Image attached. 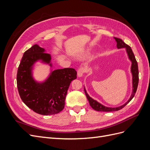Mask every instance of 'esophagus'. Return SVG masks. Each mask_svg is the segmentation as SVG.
Here are the masks:
<instances>
[{
	"mask_svg": "<svg viewBox=\"0 0 150 150\" xmlns=\"http://www.w3.org/2000/svg\"><path fill=\"white\" fill-rule=\"evenodd\" d=\"M85 71H86L85 68H84V67L79 68V69L78 70V76L79 77V78L82 77L85 72Z\"/></svg>",
	"mask_w": 150,
	"mask_h": 150,
	"instance_id": "1",
	"label": "esophagus"
}]
</instances>
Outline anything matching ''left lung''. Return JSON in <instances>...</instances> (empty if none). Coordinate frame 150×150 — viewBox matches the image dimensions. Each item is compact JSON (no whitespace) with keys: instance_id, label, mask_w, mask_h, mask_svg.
<instances>
[{"instance_id":"obj_1","label":"left lung","mask_w":150,"mask_h":150,"mask_svg":"<svg viewBox=\"0 0 150 150\" xmlns=\"http://www.w3.org/2000/svg\"><path fill=\"white\" fill-rule=\"evenodd\" d=\"M116 40V41L117 42V47L118 49L121 48H125L126 49V52L128 53V55L129 57V59L131 60V62H132V64H131V73H132L133 76V92L132 94H131V96L130 98L129 99V100L127 101L125 104L122 105L120 107H117V108H108L103 106V104H100L96 101V100H94L93 98H91L89 95L88 94L87 92L84 88V93L86 94V96L87 97V99H88V101L89 103L90 106L92 107L93 109H94V110L98 111H118L120 110L121 109L123 108L127 104H128L131 99L133 98L134 96L135 93L137 92V88H138V81H139V72H138V62L136 60V58L134 57V53L131 49V47L129 46L128 45H127L126 43H125L124 41H122V40L120 39V38H114Z\"/></svg>"}]
</instances>
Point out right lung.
Instances as JSON below:
<instances>
[{
	"instance_id": "1",
	"label": "right lung",
	"mask_w": 150,
	"mask_h": 150,
	"mask_svg": "<svg viewBox=\"0 0 150 150\" xmlns=\"http://www.w3.org/2000/svg\"><path fill=\"white\" fill-rule=\"evenodd\" d=\"M35 44L24 53L17 74L18 91L22 101L34 112L42 115H54L64 108L65 99L71 82L77 78L73 68L53 71L42 83L32 77V66L38 60L51 66V55Z\"/></svg>"
}]
</instances>
